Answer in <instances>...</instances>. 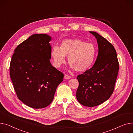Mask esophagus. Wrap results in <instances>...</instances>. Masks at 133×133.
Returning <instances> with one entry per match:
<instances>
[{"instance_id":"34e87169","label":"esophagus","mask_w":133,"mask_h":133,"mask_svg":"<svg viewBox=\"0 0 133 133\" xmlns=\"http://www.w3.org/2000/svg\"><path fill=\"white\" fill-rule=\"evenodd\" d=\"M64 79H70L71 78V76H69V75H65V76H64Z\"/></svg>"}]
</instances>
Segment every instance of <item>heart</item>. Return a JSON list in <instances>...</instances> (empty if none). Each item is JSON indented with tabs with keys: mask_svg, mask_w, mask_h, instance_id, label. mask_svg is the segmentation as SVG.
I'll list each match as a JSON object with an SVG mask.
<instances>
[{
	"mask_svg": "<svg viewBox=\"0 0 133 133\" xmlns=\"http://www.w3.org/2000/svg\"><path fill=\"white\" fill-rule=\"evenodd\" d=\"M96 55L95 45L81 39H66L62 41L59 47L55 46L51 51L56 65L64 63L65 56H68L69 64L77 72H83L90 69L94 63Z\"/></svg>",
	"mask_w": 133,
	"mask_h": 133,
	"instance_id": "obj_1",
	"label": "heart"
}]
</instances>
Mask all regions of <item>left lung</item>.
I'll list each match as a JSON object with an SVG mask.
<instances>
[{"instance_id":"8db88e82","label":"left lung","mask_w":133,"mask_h":133,"mask_svg":"<svg viewBox=\"0 0 133 133\" xmlns=\"http://www.w3.org/2000/svg\"><path fill=\"white\" fill-rule=\"evenodd\" d=\"M97 39L98 55L93 66L77 76L79 86L76 98L82 105L94 107L108 100L113 92L119 64L114 46L95 32H90Z\"/></svg>"}]
</instances>
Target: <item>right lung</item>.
<instances>
[{
	"instance_id": "right-lung-1",
	"label": "right lung",
	"mask_w": 133,
	"mask_h": 133,
	"mask_svg": "<svg viewBox=\"0 0 133 133\" xmlns=\"http://www.w3.org/2000/svg\"><path fill=\"white\" fill-rule=\"evenodd\" d=\"M51 37L36 34L14 50L10 75L18 98L33 108H43L52 101L64 75L51 64Z\"/></svg>"
}]
</instances>
